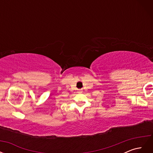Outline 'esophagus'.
<instances>
[{"mask_svg": "<svg viewBox=\"0 0 153 153\" xmlns=\"http://www.w3.org/2000/svg\"><path fill=\"white\" fill-rule=\"evenodd\" d=\"M78 92H79V93H81V92H82V91L81 90H79V91H78Z\"/></svg>", "mask_w": 153, "mask_h": 153, "instance_id": "esophagus-1", "label": "esophagus"}]
</instances>
